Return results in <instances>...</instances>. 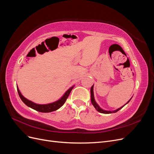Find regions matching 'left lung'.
I'll return each mask as SVG.
<instances>
[{
  "mask_svg": "<svg viewBox=\"0 0 154 154\" xmlns=\"http://www.w3.org/2000/svg\"><path fill=\"white\" fill-rule=\"evenodd\" d=\"M93 87H94V85H92V87H91V103H92V104L93 105V106H94V108L96 109V110L97 111H98L99 112H100V113H103V114H110V113H115V112H117L118 111V110H119L120 109H122L123 107V106H122V107H120V108H119L118 109H117V110H114V111H106V110H103V109H101L100 107L98 106V105H97V103H96V102L95 101V100H94V91H93ZM131 100V99H130ZM130 100L127 102V103L126 104H127L128 102L130 101ZM125 104V105H126Z\"/></svg>",
  "mask_w": 154,
  "mask_h": 154,
  "instance_id": "8db88e82",
  "label": "left lung"
}]
</instances>
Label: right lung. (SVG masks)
Instances as JSON below:
<instances>
[{
	"label": "right lung",
	"instance_id": "obj_1",
	"mask_svg": "<svg viewBox=\"0 0 154 154\" xmlns=\"http://www.w3.org/2000/svg\"><path fill=\"white\" fill-rule=\"evenodd\" d=\"M17 87V91L18 93V95H19L20 99L27 106H28L29 107H30V108L34 109L36 111L40 112H51L57 110L65 103V102H66V100L67 99V97L69 96L70 93H71L74 86L71 87L69 90H67L66 91V92L63 94V96L58 101L53 102V103L45 104V105L36 104V103H33V102H32L27 99H26V97H24L22 95L19 89H18V87Z\"/></svg>",
	"mask_w": 154,
	"mask_h": 154
}]
</instances>
